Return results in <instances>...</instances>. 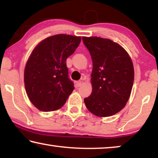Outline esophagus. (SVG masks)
Here are the masks:
<instances>
[{"instance_id":"34e87169","label":"esophagus","mask_w":158,"mask_h":158,"mask_svg":"<svg viewBox=\"0 0 158 158\" xmlns=\"http://www.w3.org/2000/svg\"><path fill=\"white\" fill-rule=\"evenodd\" d=\"M81 85H82V82H81V81H76V82H75V86H76L77 88L81 87Z\"/></svg>"}]
</instances>
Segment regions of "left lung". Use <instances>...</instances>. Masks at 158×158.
Instances as JSON below:
<instances>
[{
	"label": "left lung",
	"mask_w": 158,
	"mask_h": 158,
	"mask_svg": "<svg viewBox=\"0 0 158 158\" xmlns=\"http://www.w3.org/2000/svg\"><path fill=\"white\" fill-rule=\"evenodd\" d=\"M91 56L92 93L86 108L100 117L114 115L125 106L134 83L133 63L127 51L109 39L83 36Z\"/></svg>",
	"instance_id": "1"
}]
</instances>
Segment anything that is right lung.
Wrapping results in <instances>:
<instances>
[{
	"label": "right lung",
	"instance_id": "obj_1",
	"mask_svg": "<svg viewBox=\"0 0 158 158\" xmlns=\"http://www.w3.org/2000/svg\"><path fill=\"white\" fill-rule=\"evenodd\" d=\"M81 41V36L57 34L42 41L32 51L25 67L24 85L30 101L40 111L60 109L74 90L66 60Z\"/></svg>",
	"mask_w": 158,
	"mask_h": 158
}]
</instances>
